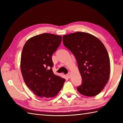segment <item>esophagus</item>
Masks as SVG:
<instances>
[{"label":"esophagus","mask_w":123,"mask_h":123,"mask_svg":"<svg viewBox=\"0 0 123 123\" xmlns=\"http://www.w3.org/2000/svg\"><path fill=\"white\" fill-rule=\"evenodd\" d=\"M67 75L68 76V77L70 78V77H71V72H69L68 74H67Z\"/></svg>","instance_id":"34e87169"}]
</instances>
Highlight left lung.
<instances>
[{
    "label": "left lung",
    "instance_id": "8db88e82",
    "mask_svg": "<svg viewBox=\"0 0 123 123\" xmlns=\"http://www.w3.org/2000/svg\"><path fill=\"white\" fill-rule=\"evenodd\" d=\"M64 45L76 59L82 83L77 87L82 95L93 97L103 90L110 74V60L103 43L96 36L77 32L63 36Z\"/></svg>",
    "mask_w": 123,
    "mask_h": 123
}]
</instances>
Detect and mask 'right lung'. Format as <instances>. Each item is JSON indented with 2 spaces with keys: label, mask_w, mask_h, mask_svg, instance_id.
Masks as SVG:
<instances>
[{
  "label": "right lung",
  "mask_w": 123,
  "mask_h": 123,
  "mask_svg": "<svg viewBox=\"0 0 123 123\" xmlns=\"http://www.w3.org/2000/svg\"><path fill=\"white\" fill-rule=\"evenodd\" d=\"M61 41V36L43 33L30 38L23 48L20 70L23 79L27 87L40 97L56 96L66 81L52 69V54Z\"/></svg>",
  "instance_id": "obj_1"
}]
</instances>
